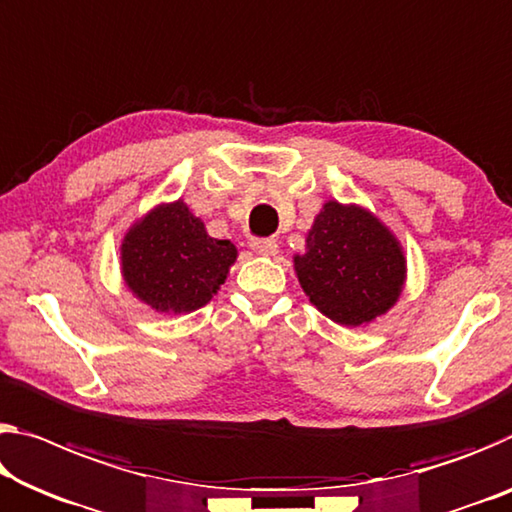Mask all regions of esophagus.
<instances>
[{"label": "esophagus", "instance_id": "34e87169", "mask_svg": "<svg viewBox=\"0 0 512 512\" xmlns=\"http://www.w3.org/2000/svg\"><path fill=\"white\" fill-rule=\"evenodd\" d=\"M250 248H253V253L264 255V257H271L278 253V243H275V239H266V237H257L250 241Z\"/></svg>", "mask_w": 512, "mask_h": 512}]
</instances>
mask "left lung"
<instances>
[{"label": "left lung", "instance_id": "8db88e82", "mask_svg": "<svg viewBox=\"0 0 512 512\" xmlns=\"http://www.w3.org/2000/svg\"><path fill=\"white\" fill-rule=\"evenodd\" d=\"M294 266L316 310L351 328L385 314L405 280V257L394 234L367 209L337 200L314 218Z\"/></svg>", "mask_w": 512, "mask_h": 512}]
</instances>
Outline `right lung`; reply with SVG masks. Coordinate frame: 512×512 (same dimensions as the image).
<instances>
[{"label":"right lung","instance_id":"obj_1","mask_svg":"<svg viewBox=\"0 0 512 512\" xmlns=\"http://www.w3.org/2000/svg\"><path fill=\"white\" fill-rule=\"evenodd\" d=\"M237 248L209 237L182 200L159 205L125 234L120 248L125 285L157 312H193L227 278Z\"/></svg>","mask_w":512,"mask_h":512}]
</instances>
